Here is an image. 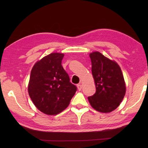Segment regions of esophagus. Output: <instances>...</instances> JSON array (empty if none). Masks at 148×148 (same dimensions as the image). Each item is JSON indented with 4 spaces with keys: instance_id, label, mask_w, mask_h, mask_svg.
Here are the masks:
<instances>
[{
    "instance_id": "34e87169",
    "label": "esophagus",
    "mask_w": 148,
    "mask_h": 148,
    "mask_svg": "<svg viewBox=\"0 0 148 148\" xmlns=\"http://www.w3.org/2000/svg\"><path fill=\"white\" fill-rule=\"evenodd\" d=\"M77 89L79 90V91H81L82 90V85L81 84H77Z\"/></svg>"
}]
</instances>
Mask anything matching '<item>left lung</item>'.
I'll return each instance as SVG.
<instances>
[{
	"mask_svg": "<svg viewBox=\"0 0 148 148\" xmlns=\"http://www.w3.org/2000/svg\"><path fill=\"white\" fill-rule=\"evenodd\" d=\"M89 57L96 92L92 96L88 97L89 102L97 111L111 112L119 106L126 92L121 68L116 62L99 51L90 53Z\"/></svg>",
	"mask_w": 148,
	"mask_h": 148,
	"instance_id": "1",
	"label": "left lung"
}]
</instances>
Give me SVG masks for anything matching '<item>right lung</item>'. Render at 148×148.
<instances>
[{
    "label": "right lung",
    "mask_w": 148,
    "mask_h": 148,
    "mask_svg": "<svg viewBox=\"0 0 148 148\" xmlns=\"http://www.w3.org/2000/svg\"><path fill=\"white\" fill-rule=\"evenodd\" d=\"M63 57V53H50L36 62L31 70L29 95L35 106L47 115L64 110L77 91L62 66Z\"/></svg>",
    "instance_id": "obj_1"
}]
</instances>
